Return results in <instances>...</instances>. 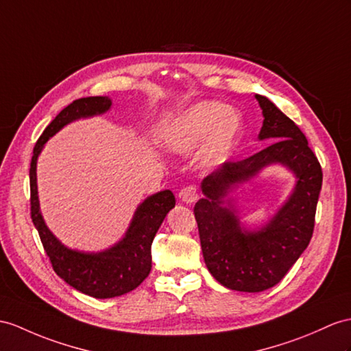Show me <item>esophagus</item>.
I'll use <instances>...</instances> for the list:
<instances>
[{"label": "esophagus", "mask_w": 351, "mask_h": 351, "mask_svg": "<svg viewBox=\"0 0 351 351\" xmlns=\"http://www.w3.org/2000/svg\"><path fill=\"white\" fill-rule=\"evenodd\" d=\"M178 196H180V199L183 202L193 204V202H196V199H198V191H196L195 186H187V187H184V189L180 191Z\"/></svg>", "instance_id": "esophagus-1"}]
</instances>
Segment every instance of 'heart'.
Returning a JSON list of instances; mask_svg holds the SVG:
<instances>
[{"label":"heart","mask_w":351,"mask_h":351,"mask_svg":"<svg viewBox=\"0 0 351 351\" xmlns=\"http://www.w3.org/2000/svg\"><path fill=\"white\" fill-rule=\"evenodd\" d=\"M243 131V119L237 110L216 101H199L171 117L164 128V140L176 152L202 146L198 165L210 169L225 162Z\"/></svg>","instance_id":"b5f03b06"}]
</instances>
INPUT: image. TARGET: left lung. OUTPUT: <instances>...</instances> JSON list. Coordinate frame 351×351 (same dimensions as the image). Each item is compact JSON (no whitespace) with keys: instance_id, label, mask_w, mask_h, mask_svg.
Here are the masks:
<instances>
[{"instance_id":"1","label":"left lung","mask_w":351,"mask_h":351,"mask_svg":"<svg viewBox=\"0 0 351 351\" xmlns=\"http://www.w3.org/2000/svg\"><path fill=\"white\" fill-rule=\"evenodd\" d=\"M254 98L263 116L258 138L271 144L205 177L204 198L193 208L210 274L221 286L249 293L276 286L308 247L323 180L319 160L295 122L267 97ZM276 165L294 176V189L274 215L261 224H247L233 195Z\"/></svg>"}]
</instances>
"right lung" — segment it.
<instances>
[{"label": "right lung", "mask_w": 351, "mask_h": 351, "mask_svg": "<svg viewBox=\"0 0 351 351\" xmlns=\"http://www.w3.org/2000/svg\"><path fill=\"white\" fill-rule=\"evenodd\" d=\"M111 107L113 101L108 97H86L71 102L41 134L34 147L29 168L31 217L55 272L75 290L97 299L131 292L150 274L153 238L169 210L176 205V198L169 189L147 196L136 205L130 226L121 240L99 252L71 249L46 225L41 215L37 186V160L43 149L64 126L80 119L104 114Z\"/></svg>", "instance_id": "right-lung-1"}]
</instances>
